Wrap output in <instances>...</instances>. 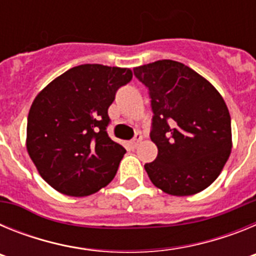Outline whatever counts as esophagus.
I'll list each match as a JSON object with an SVG mask.
<instances>
[{
    "label": "esophagus",
    "instance_id": "obj_1",
    "mask_svg": "<svg viewBox=\"0 0 256 256\" xmlns=\"http://www.w3.org/2000/svg\"><path fill=\"white\" fill-rule=\"evenodd\" d=\"M141 140H142L141 132H137V133H136V134H134V138H133L132 141H130V146H132V148H137V146H138L140 142H141Z\"/></svg>",
    "mask_w": 256,
    "mask_h": 256
}]
</instances>
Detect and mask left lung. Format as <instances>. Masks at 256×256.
<instances>
[{"mask_svg": "<svg viewBox=\"0 0 256 256\" xmlns=\"http://www.w3.org/2000/svg\"><path fill=\"white\" fill-rule=\"evenodd\" d=\"M148 90L151 141L158 156L144 164L148 178L169 195H194L218 178L232 148L230 116L223 97L182 62L159 60L134 68Z\"/></svg>", "mask_w": 256, "mask_h": 256, "instance_id": "1", "label": "left lung"}]
</instances>
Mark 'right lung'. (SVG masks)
Instances as JSON below:
<instances>
[{"label": "right lung", "mask_w": 256, "mask_h": 256, "mask_svg": "<svg viewBox=\"0 0 256 256\" xmlns=\"http://www.w3.org/2000/svg\"><path fill=\"white\" fill-rule=\"evenodd\" d=\"M130 69L78 65L54 79L30 106L29 156L50 186L68 196L92 195L112 182L126 148L108 134V110Z\"/></svg>", "instance_id": "add662e5"}]
</instances>
